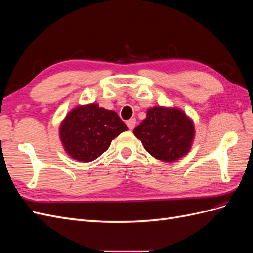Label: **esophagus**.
Here are the masks:
<instances>
[{
  "instance_id": "1",
  "label": "esophagus",
  "mask_w": 253,
  "mask_h": 253,
  "mask_svg": "<svg viewBox=\"0 0 253 253\" xmlns=\"http://www.w3.org/2000/svg\"><path fill=\"white\" fill-rule=\"evenodd\" d=\"M126 125H127L128 128L132 131V129H134V127H135V126H136V119L133 118V119L127 120V121H126Z\"/></svg>"
}]
</instances>
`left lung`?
Returning a JSON list of instances; mask_svg holds the SVG:
<instances>
[{"instance_id":"obj_1","label":"left lung","mask_w":253,"mask_h":253,"mask_svg":"<svg viewBox=\"0 0 253 253\" xmlns=\"http://www.w3.org/2000/svg\"><path fill=\"white\" fill-rule=\"evenodd\" d=\"M145 151L166 163L187 155L195 137L194 122L182 110L170 106H153L133 131Z\"/></svg>"}]
</instances>
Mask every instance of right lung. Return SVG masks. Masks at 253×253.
Listing matches in <instances>:
<instances>
[{
  "label": "right lung",
  "mask_w": 253,
  "mask_h": 253,
  "mask_svg": "<svg viewBox=\"0 0 253 253\" xmlns=\"http://www.w3.org/2000/svg\"><path fill=\"white\" fill-rule=\"evenodd\" d=\"M128 127L118 114L98 103L79 104L67 113L59 126V137L66 154L89 163L109 149L113 139Z\"/></svg>",
  "instance_id": "add662e5"
}]
</instances>
